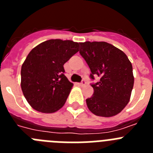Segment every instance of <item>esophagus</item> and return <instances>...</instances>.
Listing matches in <instances>:
<instances>
[{"instance_id": "1", "label": "esophagus", "mask_w": 153, "mask_h": 153, "mask_svg": "<svg viewBox=\"0 0 153 153\" xmlns=\"http://www.w3.org/2000/svg\"><path fill=\"white\" fill-rule=\"evenodd\" d=\"M86 81L84 80V79H83V80H82V82H81L80 83H79V85H80L81 86H84L85 85H86Z\"/></svg>"}]
</instances>
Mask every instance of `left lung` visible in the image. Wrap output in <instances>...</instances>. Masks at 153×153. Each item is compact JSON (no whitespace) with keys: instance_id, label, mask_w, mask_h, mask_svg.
<instances>
[{"instance_id":"1","label":"left lung","mask_w":153,"mask_h":153,"mask_svg":"<svg viewBox=\"0 0 153 153\" xmlns=\"http://www.w3.org/2000/svg\"><path fill=\"white\" fill-rule=\"evenodd\" d=\"M79 53L91 71L90 78L100 77L93 83V94L86 105L96 116L113 117L126 107L132 93L134 76L132 66L121 50L106 42L79 43Z\"/></svg>"}]
</instances>
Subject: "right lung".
<instances>
[{
  "label": "right lung",
  "mask_w": 153,
  "mask_h": 153,
  "mask_svg": "<svg viewBox=\"0 0 153 153\" xmlns=\"http://www.w3.org/2000/svg\"><path fill=\"white\" fill-rule=\"evenodd\" d=\"M79 51V44L60 39L44 41L29 53L21 67V90L28 103L44 113L57 111L66 102L73 84L63 65Z\"/></svg>",
  "instance_id": "right-lung-1"
}]
</instances>
